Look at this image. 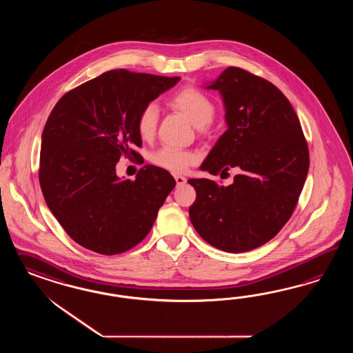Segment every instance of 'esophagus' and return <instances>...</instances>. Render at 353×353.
<instances>
[{"label": "esophagus", "instance_id": "obj_1", "mask_svg": "<svg viewBox=\"0 0 353 353\" xmlns=\"http://www.w3.org/2000/svg\"><path fill=\"white\" fill-rule=\"evenodd\" d=\"M174 180L177 182V185H183L186 182V179L183 176H179V174L174 176Z\"/></svg>", "mask_w": 353, "mask_h": 353}]
</instances>
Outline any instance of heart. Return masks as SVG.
Listing matches in <instances>:
<instances>
[{
  "label": "heart",
  "instance_id": "obj_1",
  "mask_svg": "<svg viewBox=\"0 0 353 353\" xmlns=\"http://www.w3.org/2000/svg\"><path fill=\"white\" fill-rule=\"evenodd\" d=\"M171 106L182 112L192 121L196 128L207 127L214 115V105L203 92L188 86L183 88L172 97L170 101ZM159 120L158 107L150 103L143 107L137 118V130L143 139H149L155 134ZM154 164L173 173L185 172L192 164L196 161V155L190 151L163 148L157 151L152 157Z\"/></svg>",
  "mask_w": 353,
  "mask_h": 353
}]
</instances>
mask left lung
<instances>
[{
	"label": "left lung",
	"instance_id": "obj_1",
	"mask_svg": "<svg viewBox=\"0 0 353 353\" xmlns=\"http://www.w3.org/2000/svg\"><path fill=\"white\" fill-rule=\"evenodd\" d=\"M205 89L219 90L228 129L201 171L238 174L229 186L190 179L196 199L194 229L225 252H246L269 242L294 212L310 168V151L289 99L265 79L228 67Z\"/></svg>",
	"mask_w": 353,
	"mask_h": 353
}]
</instances>
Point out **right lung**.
<instances>
[{"instance_id": "add662e5", "label": "right lung", "mask_w": 353, "mask_h": 353, "mask_svg": "<svg viewBox=\"0 0 353 353\" xmlns=\"http://www.w3.org/2000/svg\"><path fill=\"white\" fill-rule=\"evenodd\" d=\"M181 77L112 70L65 93L43 132L40 186L76 243L102 255L130 250L149 234L176 181L155 165L120 180L121 155L139 158L141 110Z\"/></svg>"}]
</instances>
